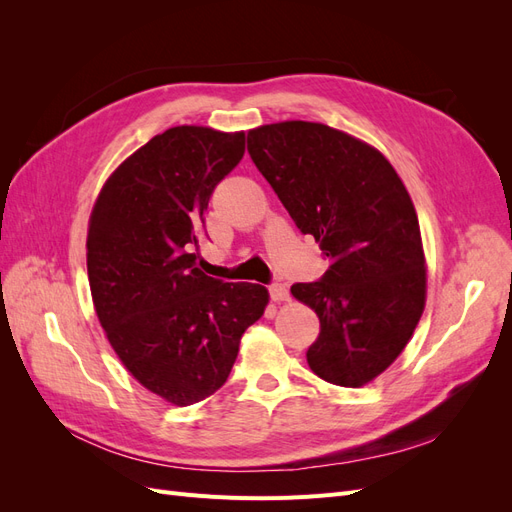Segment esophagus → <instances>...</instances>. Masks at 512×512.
<instances>
[{"instance_id":"1","label":"esophagus","mask_w":512,"mask_h":512,"mask_svg":"<svg viewBox=\"0 0 512 512\" xmlns=\"http://www.w3.org/2000/svg\"><path fill=\"white\" fill-rule=\"evenodd\" d=\"M269 294H271V301H275V303H284L290 299V292L284 284H273L269 288Z\"/></svg>"}]
</instances>
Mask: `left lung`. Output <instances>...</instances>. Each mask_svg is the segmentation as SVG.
<instances>
[{
    "label": "left lung",
    "instance_id": "8db88e82",
    "mask_svg": "<svg viewBox=\"0 0 512 512\" xmlns=\"http://www.w3.org/2000/svg\"><path fill=\"white\" fill-rule=\"evenodd\" d=\"M247 151L331 260L322 280L290 288L320 320L307 363L318 378L359 389L408 346L425 309V252L406 185L376 147L316 121L258 126Z\"/></svg>",
    "mask_w": 512,
    "mask_h": 512
}]
</instances>
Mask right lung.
<instances>
[{"label":"right lung","instance_id":"right-lung-1","mask_svg":"<svg viewBox=\"0 0 512 512\" xmlns=\"http://www.w3.org/2000/svg\"><path fill=\"white\" fill-rule=\"evenodd\" d=\"M243 153L245 132L168 128L113 170L89 215L87 275L108 344L173 406L220 389L269 305L265 286L226 284L196 265L211 192Z\"/></svg>","mask_w":512,"mask_h":512}]
</instances>
